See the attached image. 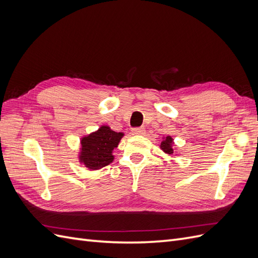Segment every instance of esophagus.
Masks as SVG:
<instances>
[{
  "mask_svg": "<svg viewBox=\"0 0 258 258\" xmlns=\"http://www.w3.org/2000/svg\"><path fill=\"white\" fill-rule=\"evenodd\" d=\"M145 132V128L144 127H137L132 129V134L134 135H143Z\"/></svg>",
  "mask_w": 258,
  "mask_h": 258,
  "instance_id": "obj_1",
  "label": "esophagus"
}]
</instances>
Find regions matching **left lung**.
I'll use <instances>...</instances> for the list:
<instances>
[{
	"mask_svg": "<svg viewBox=\"0 0 258 258\" xmlns=\"http://www.w3.org/2000/svg\"><path fill=\"white\" fill-rule=\"evenodd\" d=\"M172 138L171 137H167L166 138V140H163V141L161 142V145H160V147H161V150L165 152V153H167V154H169V155H171V154H173V150H172Z\"/></svg>",
	"mask_w": 258,
	"mask_h": 258,
	"instance_id": "8db88e82",
	"label": "left lung"
}]
</instances>
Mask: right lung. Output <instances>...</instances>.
<instances>
[{"mask_svg": "<svg viewBox=\"0 0 258 258\" xmlns=\"http://www.w3.org/2000/svg\"><path fill=\"white\" fill-rule=\"evenodd\" d=\"M122 134L113 131L107 126H102L82 140L81 161L90 169H100L113 161L112 152L119 143Z\"/></svg>", "mask_w": 258, "mask_h": 258, "instance_id": "obj_1", "label": "right lung"}]
</instances>
